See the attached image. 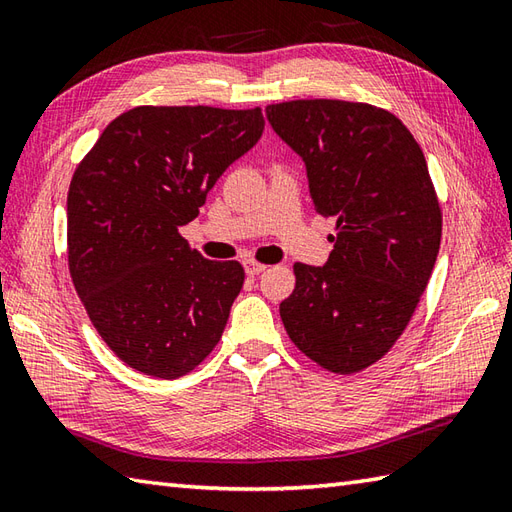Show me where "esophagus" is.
Here are the masks:
<instances>
[{
  "label": "esophagus",
  "instance_id": "34e87169",
  "mask_svg": "<svg viewBox=\"0 0 512 512\" xmlns=\"http://www.w3.org/2000/svg\"><path fill=\"white\" fill-rule=\"evenodd\" d=\"M266 268H268V266H264V264L255 262V259H246V262H244V270H246V275H250V277H255V275H262Z\"/></svg>",
  "mask_w": 512,
  "mask_h": 512
}]
</instances>
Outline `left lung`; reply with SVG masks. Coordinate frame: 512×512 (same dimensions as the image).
<instances>
[{
    "instance_id": "obj_1",
    "label": "left lung",
    "mask_w": 512,
    "mask_h": 512,
    "mask_svg": "<svg viewBox=\"0 0 512 512\" xmlns=\"http://www.w3.org/2000/svg\"><path fill=\"white\" fill-rule=\"evenodd\" d=\"M266 118L306 165L314 209L336 220L325 266L295 264L281 321L314 363L361 372L405 332L436 264L442 213L427 160L394 114L367 103L288 101Z\"/></svg>"
}]
</instances>
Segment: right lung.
Returning <instances> with one entry per match:
<instances>
[{
	"instance_id": "obj_1",
	"label": "right lung",
	"mask_w": 512,
	"mask_h": 512,
	"mask_svg": "<svg viewBox=\"0 0 512 512\" xmlns=\"http://www.w3.org/2000/svg\"><path fill=\"white\" fill-rule=\"evenodd\" d=\"M262 132L259 107L143 105L114 118L76 167L70 275L103 341L138 372L178 378L222 339L244 268L204 259L178 231Z\"/></svg>"
}]
</instances>
